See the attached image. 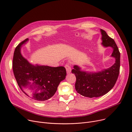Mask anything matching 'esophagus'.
I'll list each match as a JSON object with an SVG mask.
<instances>
[{
    "mask_svg": "<svg viewBox=\"0 0 132 132\" xmlns=\"http://www.w3.org/2000/svg\"><path fill=\"white\" fill-rule=\"evenodd\" d=\"M65 68H66V71H67V73L68 74V73H70L71 72V68L70 67V66L68 64H67L65 65Z\"/></svg>",
    "mask_w": 132,
    "mask_h": 132,
    "instance_id": "34e87169",
    "label": "esophagus"
}]
</instances>
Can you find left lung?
Instances as JSON below:
<instances>
[{
  "instance_id": "left-lung-1",
  "label": "left lung",
  "mask_w": 132,
  "mask_h": 132,
  "mask_svg": "<svg viewBox=\"0 0 132 132\" xmlns=\"http://www.w3.org/2000/svg\"><path fill=\"white\" fill-rule=\"evenodd\" d=\"M101 32L102 45L113 48L111 57L115 58V63L111 67L98 72L83 71L78 65H74L72 70L77 79L76 90L89 98L98 97L108 93L114 87L119 74L120 53L118 48L114 40L104 30L101 29Z\"/></svg>"
}]
</instances>
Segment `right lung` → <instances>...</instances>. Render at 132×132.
Listing matches in <instances>:
<instances>
[{"mask_svg":"<svg viewBox=\"0 0 132 132\" xmlns=\"http://www.w3.org/2000/svg\"><path fill=\"white\" fill-rule=\"evenodd\" d=\"M28 39L21 42L15 48L13 59V71L18 85L22 92L36 101H45L56 92L60 82L66 76L63 66L52 67L34 65L21 53V48Z\"/></svg>","mask_w":132,"mask_h":132,"instance_id":"add662e5","label":"right lung"}]
</instances>
